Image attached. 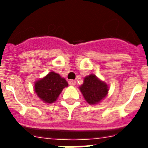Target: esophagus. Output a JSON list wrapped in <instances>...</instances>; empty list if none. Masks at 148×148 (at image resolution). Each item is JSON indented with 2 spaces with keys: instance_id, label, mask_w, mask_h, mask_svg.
Returning a JSON list of instances; mask_svg holds the SVG:
<instances>
[{
  "instance_id": "esophagus-1",
  "label": "esophagus",
  "mask_w": 148,
  "mask_h": 148,
  "mask_svg": "<svg viewBox=\"0 0 148 148\" xmlns=\"http://www.w3.org/2000/svg\"><path fill=\"white\" fill-rule=\"evenodd\" d=\"M68 83H69L70 86H75L76 84V82L75 80H70L68 82Z\"/></svg>"
}]
</instances>
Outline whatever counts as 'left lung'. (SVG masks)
I'll use <instances>...</instances> for the list:
<instances>
[{
	"label": "left lung",
	"mask_w": 148,
	"mask_h": 148,
	"mask_svg": "<svg viewBox=\"0 0 148 148\" xmlns=\"http://www.w3.org/2000/svg\"><path fill=\"white\" fill-rule=\"evenodd\" d=\"M79 88L85 100L90 104L99 102L107 95L109 90L107 84L99 80L95 75L85 77L84 84Z\"/></svg>",
	"instance_id": "8db88e82"
}]
</instances>
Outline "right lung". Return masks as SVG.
<instances>
[{"mask_svg":"<svg viewBox=\"0 0 148 148\" xmlns=\"http://www.w3.org/2000/svg\"><path fill=\"white\" fill-rule=\"evenodd\" d=\"M68 83L58 74L51 72L35 84V91L40 99L46 103H53Z\"/></svg>","mask_w":148,"mask_h":148,"instance_id":"add662e5","label":"right lung"}]
</instances>
